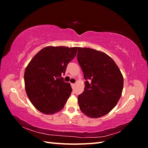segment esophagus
<instances>
[{"mask_svg":"<svg viewBox=\"0 0 148 148\" xmlns=\"http://www.w3.org/2000/svg\"><path fill=\"white\" fill-rule=\"evenodd\" d=\"M71 88H72L73 89H75V84L74 83H71Z\"/></svg>","mask_w":148,"mask_h":148,"instance_id":"34e87169","label":"esophagus"}]
</instances>
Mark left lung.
Returning <instances> with one entry per match:
<instances>
[{"instance_id":"8db88e82","label":"left lung","mask_w":148,"mask_h":148,"mask_svg":"<svg viewBox=\"0 0 148 148\" xmlns=\"http://www.w3.org/2000/svg\"><path fill=\"white\" fill-rule=\"evenodd\" d=\"M77 59L86 79L84 91L78 96L79 109L89 117H102L122 96L123 75L110 56L95 49L78 47Z\"/></svg>"}]
</instances>
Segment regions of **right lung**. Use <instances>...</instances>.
Segmentation results:
<instances>
[{"mask_svg":"<svg viewBox=\"0 0 148 148\" xmlns=\"http://www.w3.org/2000/svg\"><path fill=\"white\" fill-rule=\"evenodd\" d=\"M77 47L47 46L36 54L25 71L26 92L32 104L44 114L64 108L72 89L62 77L77 52Z\"/></svg>","mask_w":148,"mask_h":148,"instance_id":"obj_1","label":"right lung"}]
</instances>
